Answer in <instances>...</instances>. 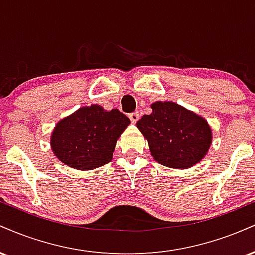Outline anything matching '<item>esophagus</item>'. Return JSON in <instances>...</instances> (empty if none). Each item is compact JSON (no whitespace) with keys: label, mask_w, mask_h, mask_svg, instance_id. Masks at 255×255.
<instances>
[{"label":"esophagus","mask_w":255,"mask_h":255,"mask_svg":"<svg viewBox=\"0 0 255 255\" xmlns=\"http://www.w3.org/2000/svg\"><path fill=\"white\" fill-rule=\"evenodd\" d=\"M128 118L130 119V121L133 122V124H135L137 120H139V113H131L128 115Z\"/></svg>","instance_id":"esophagus-1"}]
</instances>
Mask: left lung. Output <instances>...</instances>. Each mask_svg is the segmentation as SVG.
Listing matches in <instances>:
<instances>
[{
	"mask_svg": "<svg viewBox=\"0 0 255 255\" xmlns=\"http://www.w3.org/2000/svg\"><path fill=\"white\" fill-rule=\"evenodd\" d=\"M152 113L136 122L147 139L154 160L174 169L200 162L212 142V131L204 118L174 102H156Z\"/></svg>",
	"mask_w": 255,
	"mask_h": 255,
	"instance_id": "left-lung-1",
	"label": "left lung"
}]
</instances>
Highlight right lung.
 I'll use <instances>...</instances> for the list:
<instances>
[{"instance_id": "add662e5", "label": "right lung", "mask_w": 255, "mask_h": 255, "mask_svg": "<svg viewBox=\"0 0 255 255\" xmlns=\"http://www.w3.org/2000/svg\"><path fill=\"white\" fill-rule=\"evenodd\" d=\"M130 124L118 109L93 104L61 120L51 134V150L61 162L78 170H92L113 159L118 139Z\"/></svg>"}]
</instances>
